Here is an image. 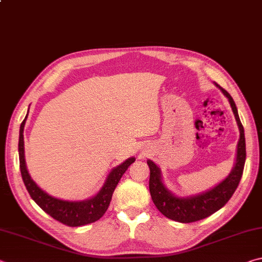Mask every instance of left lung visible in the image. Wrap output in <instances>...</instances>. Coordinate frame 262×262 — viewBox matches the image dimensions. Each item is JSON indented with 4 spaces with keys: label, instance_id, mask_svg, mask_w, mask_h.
Listing matches in <instances>:
<instances>
[{
    "label": "left lung",
    "instance_id": "left-lung-1",
    "mask_svg": "<svg viewBox=\"0 0 262 262\" xmlns=\"http://www.w3.org/2000/svg\"><path fill=\"white\" fill-rule=\"evenodd\" d=\"M222 92L228 97L231 105L234 118H236L239 132H241V139L238 142L237 147V159L236 165H234L231 173L224 181H222L220 185L210 189L209 192H206L198 196L183 199L177 198L173 194H171L163 185L161 179V171L158 166L151 161H148V165L150 168V179H149V189L150 195L157 207V209L162 212L167 219L173 220L180 223H192L206 219L220 210L222 207L227 205V202L231 199L233 193L239 185V181L242 179L244 165H245L246 159V144H245V135H244V127L239 119L238 111L236 104L232 99V97L228 94L227 90L221 88L219 84H216Z\"/></svg>",
    "mask_w": 262,
    "mask_h": 262
}]
</instances>
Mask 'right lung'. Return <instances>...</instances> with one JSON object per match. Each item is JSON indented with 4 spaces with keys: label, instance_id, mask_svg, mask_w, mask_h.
<instances>
[{
    "label": "right lung",
    "instance_id": "obj_1",
    "mask_svg": "<svg viewBox=\"0 0 262 262\" xmlns=\"http://www.w3.org/2000/svg\"><path fill=\"white\" fill-rule=\"evenodd\" d=\"M28 117V115H26ZM26 117L20 123L19 129V142H18V151H19V167L21 178H23L24 185L30 196L33 201L41 208V209L52 216L53 219L61 222L62 224L68 225V227H81V225L90 224L98 221L103 216L110 206L112 200V195L115 187L121 177L130 166V164L135 162V158H129L123 162L121 165L113 168L112 172L108 174L105 184L99 193L95 198L86 201L81 202H70L59 200L48 195L35 185L34 181L31 179L28 170H26L25 159H24V125Z\"/></svg>",
    "mask_w": 262,
    "mask_h": 262
}]
</instances>
